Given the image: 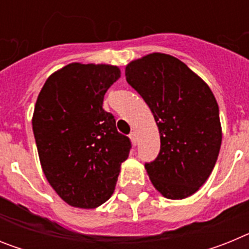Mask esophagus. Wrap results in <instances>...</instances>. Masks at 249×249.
Listing matches in <instances>:
<instances>
[{
  "label": "esophagus",
  "mask_w": 249,
  "mask_h": 249,
  "mask_svg": "<svg viewBox=\"0 0 249 249\" xmlns=\"http://www.w3.org/2000/svg\"><path fill=\"white\" fill-rule=\"evenodd\" d=\"M129 138H131V141H132V144H133V146H136V144H137V135H136V132H131Z\"/></svg>",
  "instance_id": "1"
}]
</instances>
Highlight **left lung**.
<instances>
[{
  "label": "left lung",
  "instance_id": "1",
  "mask_svg": "<svg viewBox=\"0 0 249 249\" xmlns=\"http://www.w3.org/2000/svg\"><path fill=\"white\" fill-rule=\"evenodd\" d=\"M126 80L155 116L160 149L144 163L151 182L169 199L190 197L210 177L222 129L210 87L182 61L151 53L126 67Z\"/></svg>",
  "mask_w": 249,
  "mask_h": 249
}]
</instances>
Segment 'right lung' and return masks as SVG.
Wrapping results in <instances>:
<instances>
[{
    "label": "right lung",
    "instance_id": "add662e5",
    "mask_svg": "<svg viewBox=\"0 0 249 249\" xmlns=\"http://www.w3.org/2000/svg\"><path fill=\"white\" fill-rule=\"evenodd\" d=\"M120 73L116 66L71 63L48 77L37 98L32 128L43 173L73 207L105 203L131 151L113 114L102 108Z\"/></svg>",
    "mask_w": 249,
    "mask_h": 249
}]
</instances>
